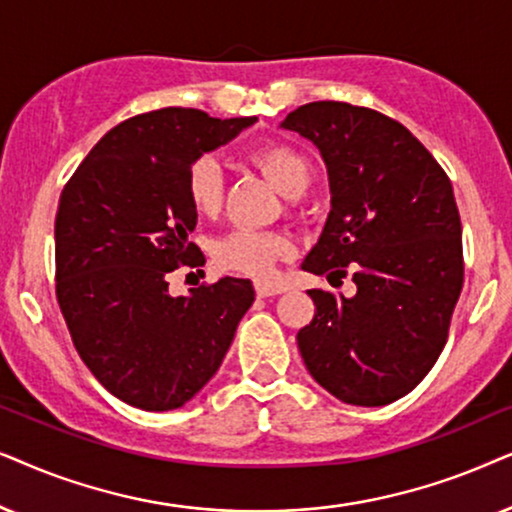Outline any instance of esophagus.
I'll return each instance as SVG.
<instances>
[{
    "label": "esophagus",
    "instance_id": "obj_1",
    "mask_svg": "<svg viewBox=\"0 0 512 512\" xmlns=\"http://www.w3.org/2000/svg\"><path fill=\"white\" fill-rule=\"evenodd\" d=\"M283 290H285L283 285H276V283H269V281H257L255 283L257 297H274V295H281Z\"/></svg>",
    "mask_w": 512,
    "mask_h": 512
}]
</instances>
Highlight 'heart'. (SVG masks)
Wrapping results in <instances>:
<instances>
[{
	"instance_id": "1",
	"label": "heart",
	"mask_w": 512,
	"mask_h": 512,
	"mask_svg": "<svg viewBox=\"0 0 512 512\" xmlns=\"http://www.w3.org/2000/svg\"><path fill=\"white\" fill-rule=\"evenodd\" d=\"M255 166L285 196H299L311 182V166L302 152L290 145H267L252 154ZM187 199L199 215H215L222 206V168L213 156H199L187 170ZM290 252V241L274 231L236 229L213 245L220 269L262 278Z\"/></svg>"
}]
</instances>
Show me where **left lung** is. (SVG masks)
Returning <instances> with one entry per match:
<instances>
[{"label": "left lung", "mask_w": 512, "mask_h": 512, "mask_svg": "<svg viewBox=\"0 0 512 512\" xmlns=\"http://www.w3.org/2000/svg\"><path fill=\"white\" fill-rule=\"evenodd\" d=\"M281 128L318 147L330 180V215L302 269L344 278L351 267L358 288L353 297L309 290L316 313L297 332L299 353L342 403L388 405L431 372L459 302L452 182L403 124L374 109L309 102Z\"/></svg>", "instance_id": "obj_1"}]
</instances>
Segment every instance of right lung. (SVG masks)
Listing matches in <instances>:
<instances>
[{
	"mask_svg": "<svg viewBox=\"0 0 512 512\" xmlns=\"http://www.w3.org/2000/svg\"><path fill=\"white\" fill-rule=\"evenodd\" d=\"M255 121L189 107L138 114L105 133L60 194V311L93 377L128 405L168 412L189 403L255 302L252 283L231 276L182 297L168 292L170 271L206 262L189 241V166Z\"/></svg>",
	"mask_w": 512,
	"mask_h": 512,
	"instance_id": "obj_1",
	"label": "right lung"
}]
</instances>
